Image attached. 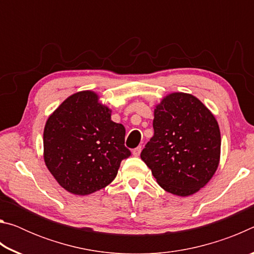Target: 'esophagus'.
<instances>
[{
  "mask_svg": "<svg viewBox=\"0 0 254 254\" xmlns=\"http://www.w3.org/2000/svg\"><path fill=\"white\" fill-rule=\"evenodd\" d=\"M141 151H142V148H141V147H137V148H135V149H133L132 153H133V156L139 157V156H140V153H141Z\"/></svg>",
  "mask_w": 254,
  "mask_h": 254,
  "instance_id": "1",
  "label": "esophagus"
}]
</instances>
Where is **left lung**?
I'll return each mask as SVG.
<instances>
[{"mask_svg":"<svg viewBox=\"0 0 254 254\" xmlns=\"http://www.w3.org/2000/svg\"><path fill=\"white\" fill-rule=\"evenodd\" d=\"M153 136L141 152L162 189L186 197L205 187L221 159L216 119L196 96L175 92L154 106Z\"/></svg>","mask_w":254,"mask_h":254,"instance_id":"left-lung-1","label":"left lung"}]
</instances>
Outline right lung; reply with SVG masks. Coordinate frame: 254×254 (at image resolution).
<instances>
[{
	"instance_id": "1",
	"label": "right lung",
	"mask_w": 254,
	"mask_h": 254,
	"mask_svg": "<svg viewBox=\"0 0 254 254\" xmlns=\"http://www.w3.org/2000/svg\"><path fill=\"white\" fill-rule=\"evenodd\" d=\"M112 110L93 91L67 97L47 120L44 159L57 183L70 194L85 196L117 177L123 159L126 128L111 120Z\"/></svg>"
}]
</instances>
